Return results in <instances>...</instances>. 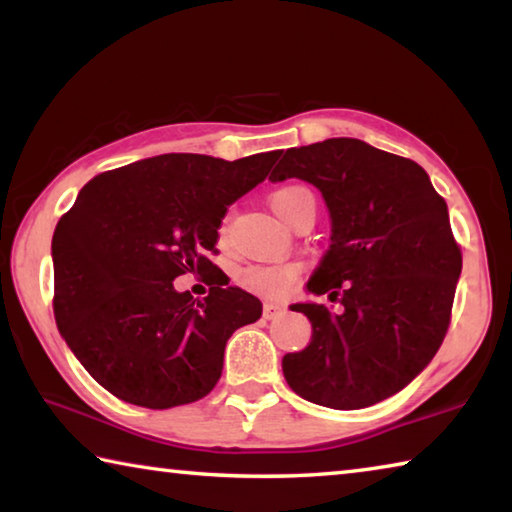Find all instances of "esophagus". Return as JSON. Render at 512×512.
<instances>
[{
	"instance_id": "obj_1",
	"label": "esophagus",
	"mask_w": 512,
	"mask_h": 512,
	"mask_svg": "<svg viewBox=\"0 0 512 512\" xmlns=\"http://www.w3.org/2000/svg\"><path fill=\"white\" fill-rule=\"evenodd\" d=\"M284 314V307L280 302H264V318L266 320H273V318H280Z\"/></svg>"
}]
</instances>
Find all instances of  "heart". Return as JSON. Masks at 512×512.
Here are the masks:
<instances>
[{
  "instance_id": "1",
  "label": "heart",
  "mask_w": 512,
  "mask_h": 512,
  "mask_svg": "<svg viewBox=\"0 0 512 512\" xmlns=\"http://www.w3.org/2000/svg\"><path fill=\"white\" fill-rule=\"evenodd\" d=\"M305 198L314 196L307 187L302 185H287L277 192L271 194V207L275 214L287 223L291 212L296 210V205ZM300 275V266L298 264H250L246 268H241L237 280L244 289L257 293V296L264 298H282L293 289Z\"/></svg>"
}]
</instances>
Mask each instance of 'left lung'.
<instances>
[{
  "label": "left lung",
  "instance_id": "left-lung-1",
  "mask_svg": "<svg viewBox=\"0 0 512 512\" xmlns=\"http://www.w3.org/2000/svg\"><path fill=\"white\" fill-rule=\"evenodd\" d=\"M287 178L323 194L332 235L307 291L343 309L291 305L311 341L284 354V379L314 404L366 409L411 384L445 339L463 266L447 203L420 164L354 137L287 149L268 180Z\"/></svg>",
  "mask_w": 512,
  "mask_h": 512
}]
</instances>
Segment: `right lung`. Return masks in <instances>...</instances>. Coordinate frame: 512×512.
Masks as SVG:
<instances>
[{"instance_id": "add662e5", "label": "right lung", "mask_w": 512, "mask_h": 512, "mask_svg": "<svg viewBox=\"0 0 512 512\" xmlns=\"http://www.w3.org/2000/svg\"><path fill=\"white\" fill-rule=\"evenodd\" d=\"M280 151L235 162L167 153L94 176L51 239L58 332L119 400L171 409L205 397L232 332L262 316L253 293L205 255L228 207L264 183ZM211 284L203 301L178 274Z\"/></svg>"}]
</instances>
